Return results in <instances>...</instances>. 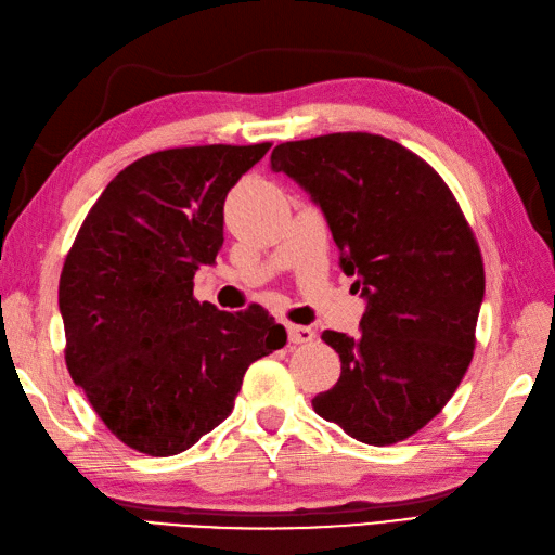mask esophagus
<instances>
[{
    "label": "esophagus",
    "mask_w": 555,
    "mask_h": 555,
    "mask_svg": "<svg viewBox=\"0 0 555 555\" xmlns=\"http://www.w3.org/2000/svg\"><path fill=\"white\" fill-rule=\"evenodd\" d=\"M287 334L292 343H310L314 338V328L304 324H287Z\"/></svg>",
    "instance_id": "1"
}]
</instances>
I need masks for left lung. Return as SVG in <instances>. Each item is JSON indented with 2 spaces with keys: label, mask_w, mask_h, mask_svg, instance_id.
<instances>
[{
  "label": "left lung",
  "mask_w": 555,
  "mask_h": 555,
  "mask_svg": "<svg viewBox=\"0 0 555 555\" xmlns=\"http://www.w3.org/2000/svg\"><path fill=\"white\" fill-rule=\"evenodd\" d=\"M271 168L322 207L343 271L369 301L357 338L322 334L340 378L312 399L314 413L369 446L413 437L474 357L486 273L469 221L441 175L383 134L282 142Z\"/></svg>",
  "instance_id": "8db88e82"
}]
</instances>
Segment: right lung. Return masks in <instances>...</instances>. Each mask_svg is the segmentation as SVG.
Returning <instances> with one entry per match:
<instances>
[{
  "label": "right lung",
  "instance_id": "right-lung-1",
  "mask_svg": "<svg viewBox=\"0 0 555 555\" xmlns=\"http://www.w3.org/2000/svg\"><path fill=\"white\" fill-rule=\"evenodd\" d=\"M271 142L179 146L118 172L86 215L60 273L65 362L100 421L144 455L186 451L233 411L251 362L287 332L251 304L193 296L223 245V201Z\"/></svg>",
  "mask_w": 555,
  "mask_h": 555
}]
</instances>
